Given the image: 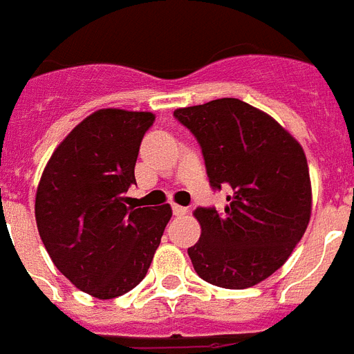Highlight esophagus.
<instances>
[{
  "label": "esophagus",
  "mask_w": 354,
  "mask_h": 354,
  "mask_svg": "<svg viewBox=\"0 0 354 354\" xmlns=\"http://www.w3.org/2000/svg\"><path fill=\"white\" fill-rule=\"evenodd\" d=\"M172 213H174L176 217H180V215H185V213H187V207L180 206V204H174V206H172Z\"/></svg>",
  "instance_id": "esophagus-1"
}]
</instances>
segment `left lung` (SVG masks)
Here are the masks:
<instances>
[{"label":"left lung","instance_id":"1","mask_svg":"<svg viewBox=\"0 0 354 354\" xmlns=\"http://www.w3.org/2000/svg\"><path fill=\"white\" fill-rule=\"evenodd\" d=\"M213 189L230 185L225 212L196 207L201 239L189 247L196 274L245 290L284 266L306 232L312 185L303 147L273 117L237 98L182 107Z\"/></svg>","mask_w":354,"mask_h":354}]
</instances>
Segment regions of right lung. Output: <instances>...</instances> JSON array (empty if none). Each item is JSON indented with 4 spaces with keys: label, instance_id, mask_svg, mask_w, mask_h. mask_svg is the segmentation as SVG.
<instances>
[{
    "label": "right lung",
    "instance_id": "obj_1",
    "mask_svg": "<svg viewBox=\"0 0 354 354\" xmlns=\"http://www.w3.org/2000/svg\"><path fill=\"white\" fill-rule=\"evenodd\" d=\"M153 120L124 109L88 115L51 153L37 187L35 219L51 261L96 299L124 295L147 277L172 217L169 204L137 207L126 196Z\"/></svg>",
    "mask_w": 354,
    "mask_h": 354
}]
</instances>
